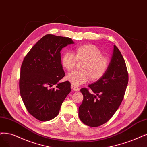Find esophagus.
Here are the masks:
<instances>
[{"instance_id": "esophagus-1", "label": "esophagus", "mask_w": 147, "mask_h": 147, "mask_svg": "<svg viewBox=\"0 0 147 147\" xmlns=\"http://www.w3.org/2000/svg\"><path fill=\"white\" fill-rule=\"evenodd\" d=\"M71 89H73V90L74 91H79L80 90V88L78 87V86H76V85H72L71 86Z\"/></svg>"}]
</instances>
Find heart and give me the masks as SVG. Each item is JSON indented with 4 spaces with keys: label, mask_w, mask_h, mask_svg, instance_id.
I'll return each instance as SVG.
<instances>
[{
    "label": "heart",
    "mask_w": 147,
    "mask_h": 147,
    "mask_svg": "<svg viewBox=\"0 0 147 147\" xmlns=\"http://www.w3.org/2000/svg\"><path fill=\"white\" fill-rule=\"evenodd\" d=\"M77 62H84L82 70L74 71L67 74V79L74 85L86 83L91 79L97 80L104 76L110 66V60L102 55L100 49L91 44L78 47L71 52L65 53L61 58L62 67L68 71H71Z\"/></svg>",
    "instance_id": "b5f03b06"
}]
</instances>
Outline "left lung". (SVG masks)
<instances>
[{"label":"left lung","mask_w":147,"mask_h":147,"mask_svg":"<svg viewBox=\"0 0 147 147\" xmlns=\"http://www.w3.org/2000/svg\"><path fill=\"white\" fill-rule=\"evenodd\" d=\"M128 82L125 62L118 48L114 45L110 66L96 82L80 92L84 96L79 108V117L86 125L96 127L108 122L116 113L123 99Z\"/></svg>","instance_id":"left-lung-1"}]
</instances>
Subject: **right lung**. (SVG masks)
Listing matches in <instances>:
<instances>
[{
  "mask_svg": "<svg viewBox=\"0 0 147 147\" xmlns=\"http://www.w3.org/2000/svg\"><path fill=\"white\" fill-rule=\"evenodd\" d=\"M74 42L69 37L47 34L31 48L20 68L19 89L30 115L40 121L56 117L71 91L68 81L58 83L65 76L61 51ZM56 84V88L52 86Z\"/></svg>",
  "mask_w": 147,
  "mask_h": 147,
  "instance_id": "right-lung-1",
  "label": "right lung"
}]
</instances>
